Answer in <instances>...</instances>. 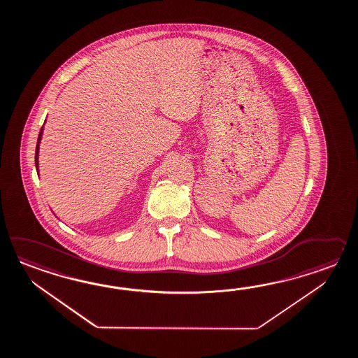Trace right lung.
Listing matches in <instances>:
<instances>
[{
	"label": "right lung",
	"instance_id": "add662e5",
	"mask_svg": "<svg viewBox=\"0 0 358 358\" xmlns=\"http://www.w3.org/2000/svg\"><path fill=\"white\" fill-rule=\"evenodd\" d=\"M42 130L39 131L38 142H37V147H36V168L38 169V151H39V142H41V138H42Z\"/></svg>",
	"mask_w": 358,
	"mask_h": 358
}]
</instances>
